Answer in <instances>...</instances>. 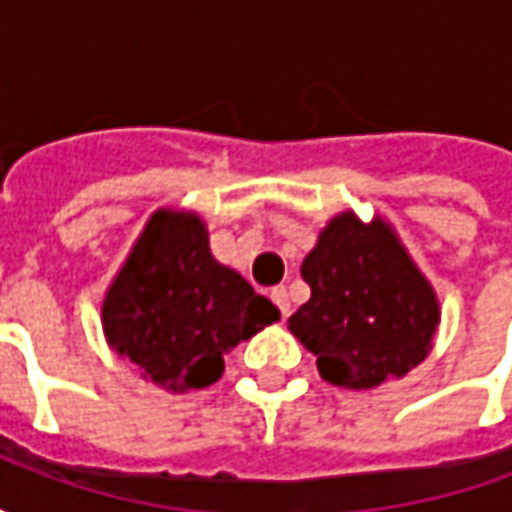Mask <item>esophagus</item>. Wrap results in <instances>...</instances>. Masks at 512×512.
<instances>
[{
	"label": "esophagus",
	"instance_id": "34e87169",
	"mask_svg": "<svg viewBox=\"0 0 512 512\" xmlns=\"http://www.w3.org/2000/svg\"><path fill=\"white\" fill-rule=\"evenodd\" d=\"M271 299H274V304H277L282 315H290V299H288V290H285V285L271 288Z\"/></svg>",
	"mask_w": 512,
	"mask_h": 512
}]
</instances>
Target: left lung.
<instances>
[{
  "label": "left lung",
  "mask_w": 512,
  "mask_h": 512,
  "mask_svg": "<svg viewBox=\"0 0 512 512\" xmlns=\"http://www.w3.org/2000/svg\"><path fill=\"white\" fill-rule=\"evenodd\" d=\"M301 277L312 293L288 329L318 356L329 384L367 392L403 378L430 354L439 296L381 216H332L304 257Z\"/></svg>",
  "instance_id": "1"
}]
</instances>
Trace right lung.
I'll return each mask as SVG.
<instances>
[{"instance_id":"obj_1","label":"right lung","mask_w":512,"mask_h":512,"mask_svg":"<svg viewBox=\"0 0 512 512\" xmlns=\"http://www.w3.org/2000/svg\"><path fill=\"white\" fill-rule=\"evenodd\" d=\"M279 310L235 268L211 255L200 213L158 208L101 304L106 343L167 392L216 384L224 356Z\"/></svg>"}]
</instances>
